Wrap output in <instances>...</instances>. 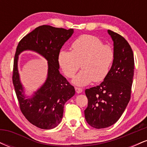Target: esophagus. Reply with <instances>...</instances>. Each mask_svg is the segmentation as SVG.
<instances>
[{
  "mask_svg": "<svg viewBox=\"0 0 147 147\" xmlns=\"http://www.w3.org/2000/svg\"><path fill=\"white\" fill-rule=\"evenodd\" d=\"M75 90H76V92L77 93H81V92H82V89L81 88H77V87H75Z\"/></svg>",
  "mask_w": 147,
  "mask_h": 147,
  "instance_id": "esophagus-1",
  "label": "esophagus"
}]
</instances>
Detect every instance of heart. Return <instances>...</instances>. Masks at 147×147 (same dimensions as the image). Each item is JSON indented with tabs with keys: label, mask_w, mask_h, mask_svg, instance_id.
<instances>
[{
	"label": "heart",
	"mask_w": 147,
	"mask_h": 147,
	"mask_svg": "<svg viewBox=\"0 0 147 147\" xmlns=\"http://www.w3.org/2000/svg\"><path fill=\"white\" fill-rule=\"evenodd\" d=\"M71 47L72 51L61 50L58 61L62 71L69 78L75 75L80 65L83 68L72 83L84 86L92 81L99 82L105 79L115 59L112 45L104 44L102 40L96 36L84 34L76 38Z\"/></svg>",
	"instance_id": "1"
}]
</instances>
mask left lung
Returning a JSON list of instances; mask_svg holds the SVG:
<instances>
[{"instance_id":"1","label":"left lung","mask_w":147,"mask_h":147,"mask_svg":"<svg viewBox=\"0 0 147 147\" xmlns=\"http://www.w3.org/2000/svg\"><path fill=\"white\" fill-rule=\"evenodd\" d=\"M108 33L113 41V63L102 83L85 90L86 120L95 129L109 127L120 118L131 99L134 75V57L129 43L119 34L110 30Z\"/></svg>"}]
</instances>
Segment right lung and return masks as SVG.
I'll list each match as a JSON object with an SVG mask.
<instances>
[{"instance_id":"right-lung-1","label":"right lung","mask_w":147,"mask_h":147,"mask_svg":"<svg viewBox=\"0 0 147 147\" xmlns=\"http://www.w3.org/2000/svg\"><path fill=\"white\" fill-rule=\"evenodd\" d=\"M74 32L50 25H41L25 36L18 43L14 59L12 82L25 117L42 129L56 127L63 117L65 103L75 94V90L60 74L58 55L61 48ZM25 50H32L48 61V77L44 85L31 98L25 99L18 71V55Z\"/></svg>"}]
</instances>
